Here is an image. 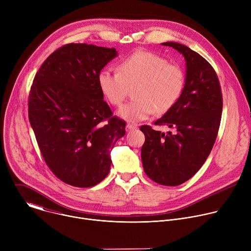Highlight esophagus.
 I'll list each match as a JSON object with an SVG mask.
<instances>
[{"label":"esophagus","instance_id":"esophagus-1","mask_svg":"<svg viewBox=\"0 0 251 251\" xmlns=\"http://www.w3.org/2000/svg\"><path fill=\"white\" fill-rule=\"evenodd\" d=\"M137 124H134V123H128L127 125H126V130L129 132V131H132V130H134V129H137Z\"/></svg>","mask_w":251,"mask_h":251}]
</instances>
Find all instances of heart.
I'll list each match as a JSON object with an SVG mask.
<instances>
[{
	"mask_svg": "<svg viewBox=\"0 0 251 251\" xmlns=\"http://www.w3.org/2000/svg\"><path fill=\"white\" fill-rule=\"evenodd\" d=\"M118 73L102 69L98 85L113 106H119L133 86V101L123 105L118 114L125 120L137 122L153 112L163 114L180 98L184 84L183 69L147 50H136L124 57L117 66Z\"/></svg>",
	"mask_w": 251,
	"mask_h": 251,
	"instance_id": "b5f03b06",
	"label": "heart"
}]
</instances>
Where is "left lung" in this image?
<instances>
[{
    "label": "left lung",
    "instance_id": "1",
    "mask_svg": "<svg viewBox=\"0 0 251 251\" xmlns=\"http://www.w3.org/2000/svg\"><path fill=\"white\" fill-rule=\"evenodd\" d=\"M182 53L186 60V82L182 94L155 125H167L166 135L143 125L145 135L141 158L146 175L163 186H178L191 178L207 159L216 142L223 111V95L213 67L190 48L163 43Z\"/></svg>",
    "mask_w": 251,
    "mask_h": 251
}]
</instances>
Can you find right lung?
I'll use <instances>...</instances> for the list:
<instances>
[{
    "label": "right lung",
    "instance_id": "right-lung-1",
    "mask_svg": "<svg viewBox=\"0 0 251 251\" xmlns=\"http://www.w3.org/2000/svg\"><path fill=\"white\" fill-rule=\"evenodd\" d=\"M115 49L68 44L53 51L33 78L28 119L45 162L60 181L89 188L108 175L110 153L126 123L112 116L98 74Z\"/></svg>",
    "mask_w": 251,
    "mask_h": 251
}]
</instances>
